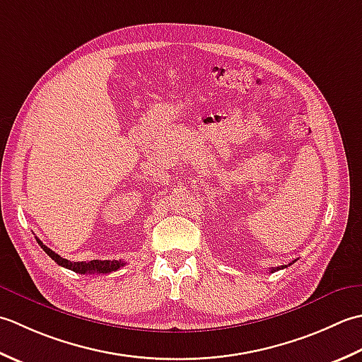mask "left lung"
Here are the masks:
<instances>
[{
	"instance_id": "1",
	"label": "left lung",
	"mask_w": 362,
	"mask_h": 362,
	"mask_svg": "<svg viewBox=\"0 0 362 362\" xmlns=\"http://www.w3.org/2000/svg\"><path fill=\"white\" fill-rule=\"evenodd\" d=\"M291 264H292V262H291ZM291 264H289V265H291ZM284 267H287V265H281V267H276V269H275V267H272V270H269V272H270V274H274V272H276V270H281V269H284Z\"/></svg>"
}]
</instances>
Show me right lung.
Returning <instances> with one entry per match:
<instances>
[{
  "instance_id": "1",
  "label": "right lung",
  "mask_w": 362,
  "mask_h": 362,
  "mask_svg": "<svg viewBox=\"0 0 362 362\" xmlns=\"http://www.w3.org/2000/svg\"><path fill=\"white\" fill-rule=\"evenodd\" d=\"M37 242H39V245L43 248V252H45L51 259H53L56 264L62 265V267L65 269H70L73 272H76V274H81V275H86V274H110V272H115L119 270L122 265H124V262L122 261H83V262H73V261H69V259H64V257L59 256L57 253H54L53 250H49L47 245H43L42 240L37 239Z\"/></svg>"
}]
</instances>
